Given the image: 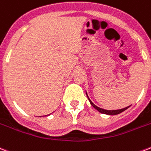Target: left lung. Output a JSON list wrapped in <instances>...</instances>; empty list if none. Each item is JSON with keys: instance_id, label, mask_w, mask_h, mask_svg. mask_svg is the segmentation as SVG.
I'll return each mask as SVG.
<instances>
[{"instance_id": "1", "label": "left lung", "mask_w": 151, "mask_h": 151, "mask_svg": "<svg viewBox=\"0 0 151 151\" xmlns=\"http://www.w3.org/2000/svg\"><path fill=\"white\" fill-rule=\"evenodd\" d=\"M86 96H87V98H88L89 101H90V103H91V104L92 105V107L93 108H95L97 111H99V112H101V113H104V114H106V115H110V116H113V115H117V114H120L121 113L122 111H125L127 108H129L130 107V106H129V107H126V108H122V109H118V110H105V109H103V108H99V107H97L96 105H95L93 103H92V101L90 99V98H89L88 95H87V93H86Z\"/></svg>"}]
</instances>
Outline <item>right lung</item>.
I'll list each match as a JSON object with an SVG mask.
<instances>
[{
	"label": "right lung",
	"mask_w": 151,
	"mask_h": 151,
	"mask_svg": "<svg viewBox=\"0 0 151 151\" xmlns=\"http://www.w3.org/2000/svg\"><path fill=\"white\" fill-rule=\"evenodd\" d=\"M49 115H50V114H49Z\"/></svg>",
	"instance_id": "obj_1"
}]
</instances>
